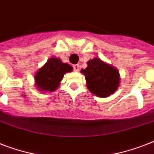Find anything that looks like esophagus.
I'll return each instance as SVG.
<instances>
[{
	"label": "esophagus",
	"mask_w": 154,
	"mask_h": 154,
	"mask_svg": "<svg viewBox=\"0 0 154 154\" xmlns=\"http://www.w3.org/2000/svg\"><path fill=\"white\" fill-rule=\"evenodd\" d=\"M73 70H74V72H78V71H79V65H73Z\"/></svg>",
	"instance_id": "1"
}]
</instances>
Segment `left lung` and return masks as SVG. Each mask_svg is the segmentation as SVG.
<instances>
[{
    "label": "left lung",
    "mask_w": 154,
    "mask_h": 154,
    "mask_svg": "<svg viewBox=\"0 0 154 154\" xmlns=\"http://www.w3.org/2000/svg\"><path fill=\"white\" fill-rule=\"evenodd\" d=\"M87 68L82 69L81 72L85 75L89 91L103 98L114 94L120 85L118 70L98 57L90 59L87 61Z\"/></svg>",
    "instance_id": "1"
}]
</instances>
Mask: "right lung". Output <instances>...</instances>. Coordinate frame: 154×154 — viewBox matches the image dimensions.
I'll use <instances>...</instances> for the list:
<instances>
[{
	"instance_id": "1",
	"label": "right lung",
	"mask_w": 154,
	"mask_h": 154,
	"mask_svg": "<svg viewBox=\"0 0 154 154\" xmlns=\"http://www.w3.org/2000/svg\"><path fill=\"white\" fill-rule=\"evenodd\" d=\"M72 71L71 65L63 63L60 58L52 57L35 73V85L42 93L54 92L60 85L64 75Z\"/></svg>"
}]
</instances>
